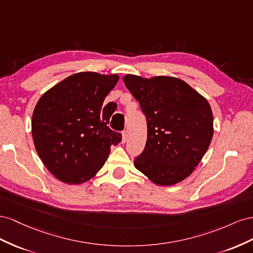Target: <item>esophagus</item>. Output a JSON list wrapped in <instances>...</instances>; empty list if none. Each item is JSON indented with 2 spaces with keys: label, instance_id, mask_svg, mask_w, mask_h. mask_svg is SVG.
Wrapping results in <instances>:
<instances>
[{
  "label": "esophagus",
  "instance_id": "1",
  "mask_svg": "<svg viewBox=\"0 0 253 253\" xmlns=\"http://www.w3.org/2000/svg\"><path fill=\"white\" fill-rule=\"evenodd\" d=\"M127 141V131L124 130L122 132V142L125 143Z\"/></svg>",
  "mask_w": 253,
  "mask_h": 253
}]
</instances>
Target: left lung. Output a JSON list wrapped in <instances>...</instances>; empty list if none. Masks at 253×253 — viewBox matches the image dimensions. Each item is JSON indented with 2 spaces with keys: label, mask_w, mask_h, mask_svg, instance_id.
Here are the masks:
<instances>
[{
  "label": "left lung",
  "mask_w": 253,
  "mask_h": 253,
  "mask_svg": "<svg viewBox=\"0 0 253 253\" xmlns=\"http://www.w3.org/2000/svg\"><path fill=\"white\" fill-rule=\"evenodd\" d=\"M147 121L145 148L134 167L158 185H172L192 174L213 136L208 100L179 78L123 77Z\"/></svg>",
  "instance_id": "obj_1"
}]
</instances>
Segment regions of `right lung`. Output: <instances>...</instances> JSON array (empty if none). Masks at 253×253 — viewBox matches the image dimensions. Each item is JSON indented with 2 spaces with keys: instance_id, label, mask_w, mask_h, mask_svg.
<instances>
[{
  "instance_id": "right-lung-1",
  "label": "right lung",
  "mask_w": 253,
  "mask_h": 253,
  "mask_svg": "<svg viewBox=\"0 0 253 253\" xmlns=\"http://www.w3.org/2000/svg\"><path fill=\"white\" fill-rule=\"evenodd\" d=\"M119 76L81 72L46 91L35 107L32 133L43 164L60 181L79 184L103 168L122 133L108 127L114 112L103 108Z\"/></svg>"
}]
</instances>
